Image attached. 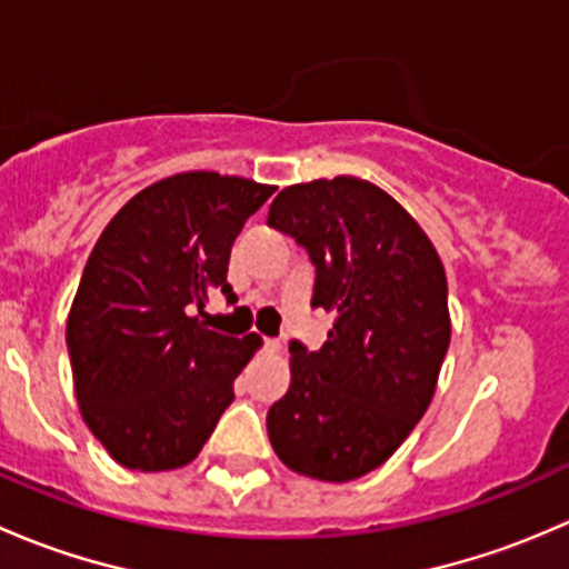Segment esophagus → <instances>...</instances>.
<instances>
[{"label":"esophagus","mask_w":569,"mask_h":569,"mask_svg":"<svg viewBox=\"0 0 569 569\" xmlns=\"http://www.w3.org/2000/svg\"><path fill=\"white\" fill-rule=\"evenodd\" d=\"M263 349H267V352H280V349H283V341H280V338H263Z\"/></svg>","instance_id":"obj_1"}]
</instances>
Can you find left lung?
I'll list each match as a JSON object with an SVG mask.
<instances>
[{
  "label": "left lung",
  "mask_w": 569,
  "mask_h": 569,
  "mask_svg": "<svg viewBox=\"0 0 569 569\" xmlns=\"http://www.w3.org/2000/svg\"><path fill=\"white\" fill-rule=\"evenodd\" d=\"M267 226L308 250L311 306L336 313L317 352L291 341L269 443L295 473L360 479L405 443L438 388L451 341L443 261L405 206L355 176L280 189Z\"/></svg>",
  "instance_id": "1"
}]
</instances>
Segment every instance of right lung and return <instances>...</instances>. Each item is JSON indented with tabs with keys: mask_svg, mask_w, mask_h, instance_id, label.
<instances>
[{
	"mask_svg": "<svg viewBox=\"0 0 569 569\" xmlns=\"http://www.w3.org/2000/svg\"><path fill=\"white\" fill-rule=\"evenodd\" d=\"M274 187L214 170L140 189L101 231L66 325L73 391L123 468L173 470L200 455L261 347L189 317L226 280L233 239Z\"/></svg>",
	"mask_w": 569,
	"mask_h": 569,
	"instance_id": "add662e5",
	"label": "right lung"
}]
</instances>
